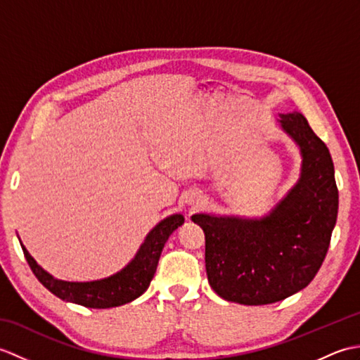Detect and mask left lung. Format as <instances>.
Here are the masks:
<instances>
[{
  "instance_id": "8db88e82",
  "label": "left lung",
  "mask_w": 360,
  "mask_h": 360,
  "mask_svg": "<svg viewBox=\"0 0 360 360\" xmlns=\"http://www.w3.org/2000/svg\"><path fill=\"white\" fill-rule=\"evenodd\" d=\"M281 127L302 150V178L259 221L195 215L205 233V271L224 300L269 304L307 288L326 257L338 219L339 190L325 142L300 112Z\"/></svg>"
}]
</instances>
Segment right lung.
Segmentation results:
<instances>
[{
  "label": "right lung",
  "mask_w": 360,
  "mask_h": 360,
  "mask_svg": "<svg viewBox=\"0 0 360 360\" xmlns=\"http://www.w3.org/2000/svg\"><path fill=\"white\" fill-rule=\"evenodd\" d=\"M182 224H184L182 215H173L160 221L148 233L137 255L125 269L110 278L88 283H72L53 278L37 264L22 244L21 249L38 281L53 295L86 308L105 309L133 302L148 289L168 236Z\"/></svg>",
  "instance_id": "1"
}]
</instances>
